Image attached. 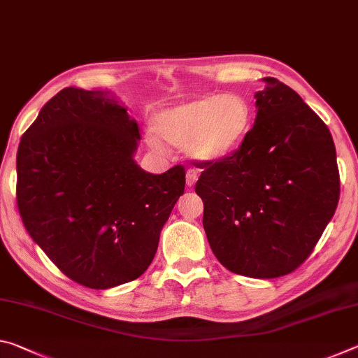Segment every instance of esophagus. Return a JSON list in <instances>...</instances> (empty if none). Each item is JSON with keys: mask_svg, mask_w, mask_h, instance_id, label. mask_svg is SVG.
<instances>
[{"mask_svg": "<svg viewBox=\"0 0 358 358\" xmlns=\"http://www.w3.org/2000/svg\"><path fill=\"white\" fill-rule=\"evenodd\" d=\"M197 178H199L197 172L194 171V169H187V172H186V186L187 187H192L194 185H196Z\"/></svg>", "mask_w": 358, "mask_h": 358, "instance_id": "esophagus-1", "label": "esophagus"}]
</instances>
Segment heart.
Instances as JSON below:
<instances>
[{
	"instance_id": "b5f03b06",
	"label": "heart",
	"mask_w": 358,
	"mask_h": 358,
	"mask_svg": "<svg viewBox=\"0 0 358 358\" xmlns=\"http://www.w3.org/2000/svg\"><path fill=\"white\" fill-rule=\"evenodd\" d=\"M155 134L172 147H186L197 162L221 161L237 150L251 128L250 104L238 94H205L178 102L151 118ZM162 148L156 137H148Z\"/></svg>"
}]
</instances>
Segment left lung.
Returning a JSON list of instances; mask_svg holds the SVG:
<instances>
[{
	"label": "left lung",
	"mask_w": 358,
	"mask_h": 358,
	"mask_svg": "<svg viewBox=\"0 0 358 358\" xmlns=\"http://www.w3.org/2000/svg\"><path fill=\"white\" fill-rule=\"evenodd\" d=\"M257 92V115L240 148L201 162L197 196L216 259L237 275L284 276L305 262L339 201L329 128L273 77Z\"/></svg>",
	"instance_id": "1"
}]
</instances>
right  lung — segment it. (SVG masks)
Segmentation results:
<instances>
[{
	"mask_svg": "<svg viewBox=\"0 0 358 358\" xmlns=\"http://www.w3.org/2000/svg\"><path fill=\"white\" fill-rule=\"evenodd\" d=\"M107 92L64 88L17 151V207L29 237L72 281L110 289L137 280L185 192V167L134 161L141 134Z\"/></svg>",
	"mask_w": 358,
	"mask_h": 358,
	"instance_id": "add662e5",
	"label": "right lung"
}]
</instances>
